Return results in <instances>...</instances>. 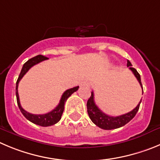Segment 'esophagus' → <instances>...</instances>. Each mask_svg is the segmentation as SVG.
I'll return each mask as SVG.
<instances>
[{
  "instance_id": "1",
  "label": "esophagus",
  "mask_w": 160,
  "mask_h": 160,
  "mask_svg": "<svg viewBox=\"0 0 160 160\" xmlns=\"http://www.w3.org/2000/svg\"><path fill=\"white\" fill-rule=\"evenodd\" d=\"M82 85H83V86H89V82H84L82 83Z\"/></svg>"
}]
</instances>
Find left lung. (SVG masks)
Masks as SVG:
<instances>
[{"instance_id": "1", "label": "left lung", "mask_w": 160, "mask_h": 160, "mask_svg": "<svg viewBox=\"0 0 160 160\" xmlns=\"http://www.w3.org/2000/svg\"><path fill=\"white\" fill-rule=\"evenodd\" d=\"M127 67L129 68L130 70H132V72L133 73L135 77L137 78L139 83H140V86H141L142 90H143V86H142L140 74L137 72V70H136V69L132 67V63L130 62V61H128V62H127ZM140 102H141V100L139 102L137 106L134 109H132V110L130 111L129 112H128V113L123 114V115L118 116V117H111V116H109L107 115V114L104 113V112L97 106L96 104H95L94 102V94H93V92L92 91L91 96H90V98H89V100H88L86 106H87V112L88 114H89V117H90V120L93 121V124H95L97 126H98L99 128H102V129L111 130L115 129V128H121L122 126L125 125L126 124H128V123L132 119L133 117L136 116L137 112H138L139 108H140Z\"/></svg>"}]
</instances>
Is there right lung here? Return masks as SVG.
Returning a JSON list of instances; mask_svg holds the SVG:
<instances>
[{
    "mask_svg": "<svg viewBox=\"0 0 160 160\" xmlns=\"http://www.w3.org/2000/svg\"><path fill=\"white\" fill-rule=\"evenodd\" d=\"M47 59H48V57L39 55H37V56H35L33 57V58H30L29 60H28L27 62L23 64V67H22L20 74V75H19L18 79H17V84H16V95H17V105H18L20 112H21L22 114H23L28 121H30L31 122L34 123V124H38V125L39 126H43V127H48V126L53 125V124H56V123H58V121H60L61 117H62V114L64 110V105H65V102H67V98H68L70 95L72 94L73 93L77 91L79 88V86H76V87L71 88V89H69V90H66L63 93V94L62 95V98L60 99V102L59 103H58V105L55 107L53 110L48 112V113L39 114V115H38V114L30 113V112L24 110V109L21 107V105H20V99H19V82H20V81L21 80L22 78L23 77V75L28 71L29 69H30L31 67H32L33 66L36 65V64H38L39 62H42V61H44V60Z\"/></svg>",
    "mask_w": 160,
    "mask_h": 160,
    "instance_id": "obj_1",
    "label": "right lung"
}]
</instances>
